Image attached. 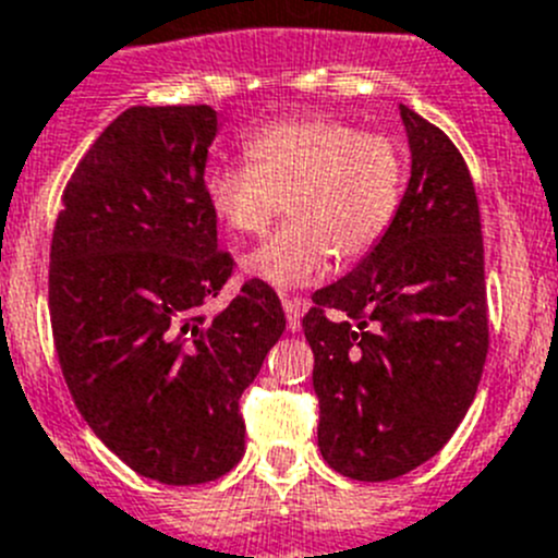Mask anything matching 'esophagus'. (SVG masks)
Listing matches in <instances>:
<instances>
[{"mask_svg":"<svg viewBox=\"0 0 558 558\" xmlns=\"http://www.w3.org/2000/svg\"><path fill=\"white\" fill-rule=\"evenodd\" d=\"M305 308H308V303H305L303 298H283L286 325H289L291 333H294V330H300V325H303V314H305Z\"/></svg>","mask_w":558,"mask_h":558,"instance_id":"1","label":"esophagus"}]
</instances>
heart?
I'll return each instance as SVG.
<instances>
[{"mask_svg":"<svg viewBox=\"0 0 558 558\" xmlns=\"http://www.w3.org/2000/svg\"><path fill=\"white\" fill-rule=\"evenodd\" d=\"M244 155L247 163L205 172V199L239 235L260 233L289 210V225L242 255V272L278 291L319 283L333 255L355 264L373 253L403 203V147L339 119L264 124L244 142Z\"/></svg>","mask_w":558,"mask_h":558,"instance_id":"heart-1","label":"heart"}]
</instances>
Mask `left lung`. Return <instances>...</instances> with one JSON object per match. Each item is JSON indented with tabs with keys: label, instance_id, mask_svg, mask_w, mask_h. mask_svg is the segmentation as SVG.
Here are the masks:
<instances>
[{
	"label": "left lung",
	"instance_id": "obj_1",
	"mask_svg": "<svg viewBox=\"0 0 558 558\" xmlns=\"http://www.w3.org/2000/svg\"><path fill=\"white\" fill-rule=\"evenodd\" d=\"M411 178L389 233L314 294L316 445L336 473L391 481L439 453L489 348L478 197L448 135L400 105Z\"/></svg>",
	"mask_w": 558,
	"mask_h": 558
}]
</instances>
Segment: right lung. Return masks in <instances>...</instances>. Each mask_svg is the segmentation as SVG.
Segmentation results:
<instances>
[{
    "label": "right lung",
    "instance_id": "1",
    "mask_svg": "<svg viewBox=\"0 0 558 558\" xmlns=\"http://www.w3.org/2000/svg\"><path fill=\"white\" fill-rule=\"evenodd\" d=\"M214 138L208 105L124 110L74 169L49 253L74 405L130 470L172 486L239 464V398L286 330L260 280L205 314L233 272L203 189Z\"/></svg>",
    "mask_w": 558,
    "mask_h": 558
}]
</instances>
